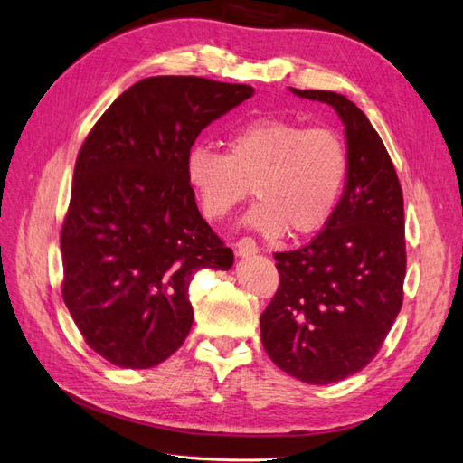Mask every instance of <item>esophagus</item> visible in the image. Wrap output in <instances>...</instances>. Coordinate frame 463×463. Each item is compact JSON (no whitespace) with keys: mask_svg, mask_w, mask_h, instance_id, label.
Instances as JSON below:
<instances>
[{"mask_svg":"<svg viewBox=\"0 0 463 463\" xmlns=\"http://www.w3.org/2000/svg\"><path fill=\"white\" fill-rule=\"evenodd\" d=\"M258 252V244L254 239H250V236H242L241 241H236L234 244V254L236 256H252Z\"/></svg>","mask_w":463,"mask_h":463,"instance_id":"1","label":"esophagus"}]
</instances>
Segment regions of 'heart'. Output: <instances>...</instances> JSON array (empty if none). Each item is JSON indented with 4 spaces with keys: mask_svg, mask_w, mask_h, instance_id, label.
<instances>
[{
    "mask_svg": "<svg viewBox=\"0 0 463 463\" xmlns=\"http://www.w3.org/2000/svg\"><path fill=\"white\" fill-rule=\"evenodd\" d=\"M187 180L211 221L229 215L250 195L260 199L248 222L268 236L321 231L335 215L348 175V150L333 128L279 117H258L227 137V152L194 146Z\"/></svg>",
    "mask_w": 463,
    "mask_h": 463,
    "instance_id": "1",
    "label": "heart"
}]
</instances>
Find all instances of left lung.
<instances>
[{"instance_id": "1", "label": "left lung", "mask_w": 463, "mask_h": 463, "mask_svg": "<svg viewBox=\"0 0 463 463\" xmlns=\"http://www.w3.org/2000/svg\"><path fill=\"white\" fill-rule=\"evenodd\" d=\"M291 91L340 115L348 180L325 229L298 250L274 254L279 286L260 333L279 370L326 385L370 364L401 311L405 213L395 165L364 111L335 91Z\"/></svg>"}]
</instances>
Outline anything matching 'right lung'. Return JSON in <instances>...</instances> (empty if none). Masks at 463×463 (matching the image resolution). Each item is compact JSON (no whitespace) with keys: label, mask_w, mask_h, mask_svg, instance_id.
Segmentation results:
<instances>
[{"label":"right lung","mask_w":463,"mask_h":463,"mask_svg":"<svg viewBox=\"0 0 463 463\" xmlns=\"http://www.w3.org/2000/svg\"><path fill=\"white\" fill-rule=\"evenodd\" d=\"M252 96V86L199 76L145 78L81 145L61 231L62 298L86 345L113 365L170 358L194 325V276L232 266L185 160L201 130Z\"/></svg>","instance_id":"right-lung-1"}]
</instances>
